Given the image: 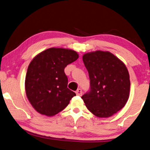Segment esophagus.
<instances>
[{
    "mask_svg": "<svg viewBox=\"0 0 150 150\" xmlns=\"http://www.w3.org/2000/svg\"><path fill=\"white\" fill-rule=\"evenodd\" d=\"M76 94L77 95V96H81L82 93H83V91H82V89H78L77 91H76Z\"/></svg>",
    "mask_w": 150,
    "mask_h": 150,
    "instance_id": "34e87169",
    "label": "esophagus"
}]
</instances>
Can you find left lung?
<instances>
[{"instance_id":"1","label":"left lung","mask_w":150,"mask_h":150,"mask_svg":"<svg viewBox=\"0 0 150 150\" xmlns=\"http://www.w3.org/2000/svg\"><path fill=\"white\" fill-rule=\"evenodd\" d=\"M83 61L90 79L89 91L81 97L85 106L97 117H111L129 98L130 80L126 66L109 51L85 53Z\"/></svg>"}]
</instances>
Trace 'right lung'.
Segmentation results:
<instances>
[{
    "instance_id": "obj_1",
    "label": "right lung",
    "mask_w": 150,
    "mask_h": 150,
    "mask_svg": "<svg viewBox=\"0 0 150 150\" xmlns=\"http://www.w3.org/2000/svg\"><path fill=\"white\" fill-rule=\"evenodd\" d=\"M79 54L73 50L50 48L38 54L28 67L25 91L28 101L37 112L53 116L69 105L74 92L67 88L66 66Z\"/></svg>"
}]
</instances>
